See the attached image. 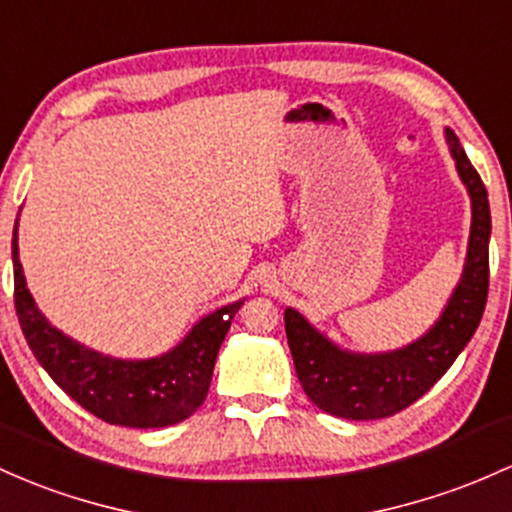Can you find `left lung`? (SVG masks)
Returning <instances> with one entry per match:
<instances>
[{
	"mask_svg": "<svg viewBox=\"0 0 512 512\" xmlns=\"http://www.w3.org/2000/svg\"><path fill=\"white\" fill-rule=\"evenodd\" d=\"M457 172L471 196V235L464 274L440 320L408 347L386 355H350L313 330L294 308L284 311L286 340L306 396L320 411L347 420L396 415L425 396L452 367L479 328L488 296V238L491 211L479 172L462 143L447 128Z\"/></svg>",
	"mask_w": 512,
	"mask_h": 512,
	"instance_id": "obj_1",
	"label": "left lung"
}]
</instances>
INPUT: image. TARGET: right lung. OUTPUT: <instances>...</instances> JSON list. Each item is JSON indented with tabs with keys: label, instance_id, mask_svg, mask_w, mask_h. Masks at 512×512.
Here are the masks:
<instances>
[{
	"label": "right lung",
	"instance_id": "obj_1",
	"mask_svg": "<svg viewBox=\"0 0 512 512\" xmlns=\"http://www.w3.org/2000/svg\"><path fill=\"white\" fill-rule=\"evenodd\" d=\"M11 260L14 306L28 347L50 379L84 411L123 428H167L187 420L204 403L216 355L243 301L218 308L199 320L192 333L167 355L128 362L87 350L43 318L26 289L16 228Z\"/></svg>",
	"mask_w": 512,
	"mask_h": 512
}]
</instances>
